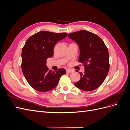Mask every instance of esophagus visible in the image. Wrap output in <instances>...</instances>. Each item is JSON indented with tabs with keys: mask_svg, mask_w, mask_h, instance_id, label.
<instances>
[{
	"mask_svg": "<svg viewBox=\"0 0 130 130\" xmlns=\"http://www.w3.org/2000/svg\"><path fill=\"white\" fill-rule=\"evenodd\" d=\"M72 72H73V70L70 69H67V73H72Z\"/></svg>",
	"mask_w": 130,
	"mask_h": 130,
	"instance_id": "esophagus-1",
	"label": "esophagus"
}]
</instances>
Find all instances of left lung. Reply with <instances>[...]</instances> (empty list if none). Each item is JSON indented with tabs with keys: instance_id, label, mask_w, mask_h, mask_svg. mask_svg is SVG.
I'll return each instance as SVG.
<instances>
[{
	"instance_id": "obj_1",
	"label": "left lung",
	"mask_w": 130,
	"mask_h": 130,
	"mask_svg": "<svg viewBox=\"0 0 130 130\" xmlns=\"http://www.w3.org/2000/svg\"><path fill=\"white\" fill-rule=\"evenodd\" d=\"M77 43L80 49L78 62L83 63L85 72L75 86L85 91L96 89L105 80L109 69V54L107 46L98 35L86 30L68 35Z\"/></svg>"
}]
</instances>
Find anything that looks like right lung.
<instances>
[{"mask_svg": "<svg viewBox=\"0 0 130 130\" xmlns=\"http://www.w3.org/2000/svg\"><path fill=\"white\" fill-rule=\"evenodd\" d=\"M66 32L56 34L42 31L30 37L22 52V69L29 84L39 92L55 88L60 77L66 74L63 68L56 72L49 70L46 59L52 57L55 44L67 36Z\"/></svg>", "mask_w": 130, "mask_h": 130, "instance_id": "right-lung-1", "label": "right lung"}]
</instances>
